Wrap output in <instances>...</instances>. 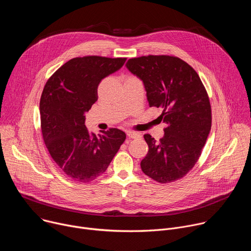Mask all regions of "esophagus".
Listing matches in <instances>:
<instances>
[{
	"label": "esophagus",
	"instance_id": "esophagus-1",
	"mask_svg": "<svg viewBox=\"0 0 251 251\" xmlns=\"http://www.w3.org/2000/svg\"><path fill=\"white\" fill-rule=\"evenodd\" d=\"M126 134H127V136H128L129 138H131V139H137V138H140V137H141V135L138 134V133H136V132L126 131Z\"/></svg>",
	"mask_w": 251,
	"mask_h": 251
}]
</instances>
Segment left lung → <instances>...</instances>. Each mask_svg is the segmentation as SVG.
<instances>
[{
  "instance_id": "1",
  "label": "left lung",
  "mask_w": 251,
  "mask_h": 251,
  "mask_svg": "<svg viewBox=\"0 0 251 251\" xmlns=\"http://www.w3.org/2000/svg\"><path fill=\"white\" fill-rule=\"evenodd\" d=\"M126 66L144 82L150 107L161 109L159 118L167 124L158 142L144 135L149 151L141 169L161 184L180 180L200 159L211 128L205 87L197 71L174 55L133 57Z\"/></svg>"
}]
</instances>
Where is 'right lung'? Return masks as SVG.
I'll return each instance as SVG.
<instances>
[{
    "label": "right lung",
    "instance_id": "1",
    "mask_svg": "<svg viewBox=\"0 0 251 251\" xmlns=\"http://www.w3.org/2000/svg\"><path fill=\"white\" fill-rule=\"evenodd\" d=\"M125 61L126 57H75L44 87L40 102L43 139L58 168L75 182L89 183L103 174L126 139L117 128L95 135L84 125L85 112L97 101L100 81Z\"/></svg>",
    "mask_w": 251,
    "mask_h": 251
}]
</instances>
